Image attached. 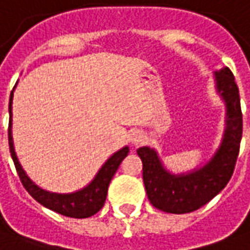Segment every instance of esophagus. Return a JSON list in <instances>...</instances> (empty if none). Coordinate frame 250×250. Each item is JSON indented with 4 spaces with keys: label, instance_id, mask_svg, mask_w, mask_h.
<instances>
[{
    "label": "esophagus",
    "instance_id": "esophagus-1",
    "mask_svg": "<svg viewBox=\"0 0 250 250\" xmlns=\"http://www.w3.org/2000/svg\"><path fill=\"white\" fill-rule=\"evenodd\" d=\"M143 140V135L140 130H132L129 133V142L132 143L133 146H139Z\"/></svg>",
    "mask_w": 250,
    "mask_h": 250
}]
</instances>
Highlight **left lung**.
<instances>
[{
  "label": "left lung",
  "mask_w": 250,
  "mask_h": 250,
  "mask_svg": "<svg viewBox=\"0 0 250 250\" xmlns=\"http://www.w3.org/2000/svg\"><path fill=\"white\" fill-rule=\"evenodd\" d=\"M216 94L225 103V130L215 154L199 167L175 174L166 168L155 148L140 147L143 181L151 204L168 214L196 211L214 199L231 178L242 137L240 94L229 68L214 72Z\"/></svg>",
  "instance_id": "8db88e82"
}]
</instances>
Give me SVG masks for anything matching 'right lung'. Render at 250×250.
Segmentation results:
<instances>
[{
    "label": "right lung",
    "mask_w": 250,
    "mask_h": 250,
    "mask_svg": "<svg viewBox=\"0 0 250 250\" xmlns=\"http://www.w3.org/2000/svg\"><path fill=\"white\" fill-rule=\"evenodd\" d=\"M16 88V85H15ZM15 88L10 92L9 98V129H8V139H9V149L12 159L15 162L17 174L21 180V184L27 189V192L35 199L38 203H41L43 207L49 208L54 212L70 216V218H88L95 215L101 208L104 206V200L107 196V189L110 185V181L114 177L115 171L118 170L124 158L128 155L129 147L125 146L121 149L111 155L107 161L102 165V167L98 170V173L94 177V180L89 182L88 185L79 189L72 193H53L49 190H44L39 188L34 181L31 180L21 167L16 151L13 144V136H12V103H13V92Z\"/></svg>",
    "instance_id": "add662e5"
}]
</instances>
